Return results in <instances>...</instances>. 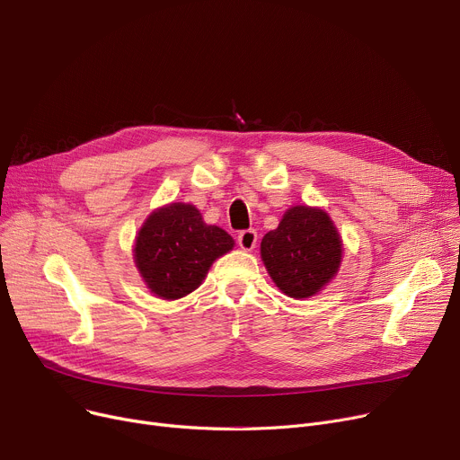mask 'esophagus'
<instances>
[{"label": "esophagus", "instance_id": "obj_1", "mask_svg": "<svg viewBox=\"0 0 460 460\" xmlns=\"http://www.w3.org/2000/svg\"><path fill=\"white\" fill-rule=\"evenodd\" d=\"M256 241H258V234L256 230L249 228V230H243L239 232L237 235V245L243 249V251H252L256 247Z\"/></svg>", "mask_w": 460, "mask_h": 460}]
</instances>
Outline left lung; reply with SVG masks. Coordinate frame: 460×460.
Returning a JSON list of instances; mask_svg holds the SVG:
<instances>
[{
    "instance_id": "1",
    "label": "left lung",
    "mask_w": 460,
    "mask_h": 460,
    "mask_svg": "<svg viewBox=\"0 0 460 460\" xmlns=\"http://www.w3.org/2000/svg\"><path fill=\"white\" fill-rule=\"evenodd\" d=\"M261 260L282 293L306 299L325 288L341 263V237L319 208H289L277 230L261 239Z\"/></svg>"
}]
</instances>
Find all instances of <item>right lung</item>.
I'll return each mask as SVG.
<instances>
[{
	"label": "right lung",
	"mask_w": 460,
	"mask_h": 460,
	"mask_svg": "<svg viewBox=\"0 0 460 460\" xmlns=\"http://www.w3.org/2000/svg\"><path fill=\"white\" fill-rule=\"evenodd\" d=\"M232 247V235L206 225L193 204L172 202L150 213L133 252L148 289L161 299L174 301L195 291L211 263Z\"/></svg>",
	"instance_id": "obj_1"
}]
</instances>
